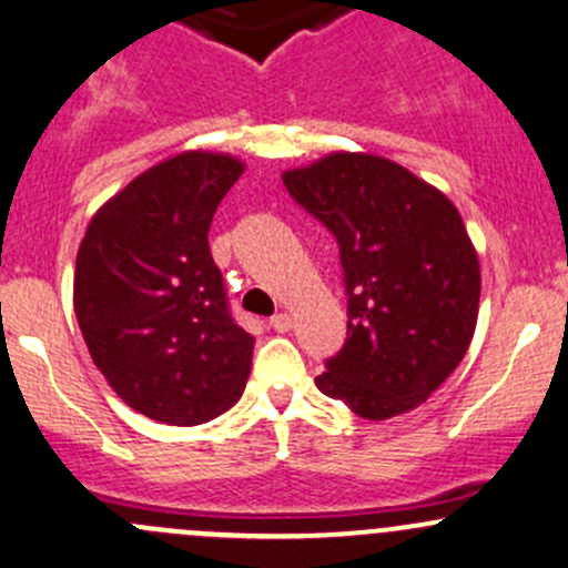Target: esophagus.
Segmentation results:
<instances>
[{
  "mask_svg": "<svg viewBox=\"0 0 568 568\" xmlns=\"http://www.w3.org/2000/svg\"><path fill=\"white\" fill-rule=\"evenodd\" d=\"M268 326H272L274 332L285 334V332H291V326H294V318H291L288 313H277V315H272V321H268Z\"/></svg>",
  "mask_w": 568,
  "mask_h": 568,
  "instance_id": "obj_1",
  "label": "esophagus"
}]
</instances>
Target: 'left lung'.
<instances>
[{"label":"left lung","instance_id":"obj_1","mask_svg":"<svg viewBox=\"0 0 568 568\" xmlns=\"http://www.w3.org/2000/svg\"><path fill=\"white\" fill-rule=\"evenodd\" d=\"M283 182L337 236L348 294V337L315 386L369 422L419 408L479 318V255L457 206L367 152H332Z\"/></svg>","mask_w":568,"mask_h":568}]
</instances>
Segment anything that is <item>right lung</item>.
<instances>
[{
  "label": "right lung",
  "instance_id": "add662e5",
  "mask_svg": "<svg viewBox=\"0 0 568 568\" xmlns=\"http://www.w3.org/2000/svg\"><path fill=\"white\" fill-rule=\"evenodd\" d=\"M244 174L190 149L139 174L89 220L73 277L83 343L130 408L204 425L242 397L255 337L234 324L209 225Z\"/></svg>",
  "mask_w": 568,
  "mask_h": 568
}]
</instances>
